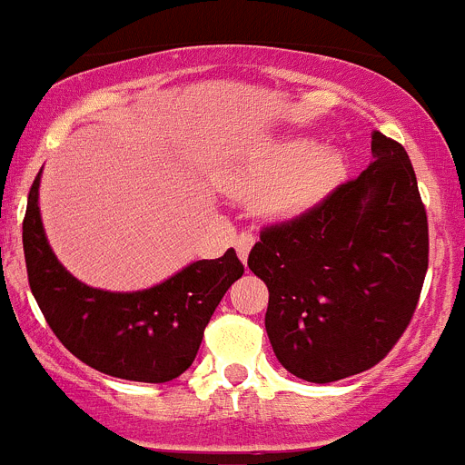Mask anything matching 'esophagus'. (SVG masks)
Segmentation results:
<instances>
[{"label": "esophagus", "mask_w": 465, "mask_h": 465, "mask_svg": "<svg viewBox=\"0 0 465 465\" xmlns=\"http://www.w3.org/2000/svg\"><path fill=\"white\" fill-rule=\"evenodd\" d=\"M233 245H236L238 259L245 263V262H248V257H250V250H252V245H254V236L250 232H242L241 236H236Z\"/></svg>", "instance_id": "esophagus-1"}]
</instances>
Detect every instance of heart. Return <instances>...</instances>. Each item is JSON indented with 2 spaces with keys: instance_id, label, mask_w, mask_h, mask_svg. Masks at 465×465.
Wrapping results in <instances>:
<instances>
[{
  "instance_id": "1",
  "label": "heart",
  "mask_w": 465,
  "mask_h": 465,
  "mask_svg": "<svg viewBox=\"0 0 465 465\" xmlns=\"http://www.w3.org/2000/svg\"><path fill=\"white\" fill-rule=\"evenodd\" d=\"M347 173L345 154L311 136L263 143L223 181L236 199L252 202L266 220H292L320 206Z\"/></svg>"
}]
</instances>
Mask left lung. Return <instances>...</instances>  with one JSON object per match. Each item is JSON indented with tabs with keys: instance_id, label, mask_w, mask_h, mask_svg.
Masks as SVG:
<instances>
[{
	"instance_id": "left-lung-1",
	"label": "left lung",
	"mask_w": 465,
	"mask_h": 465,
	"mask_svg": "<svg viewBox=\"0 0 465 465\" xmlns=\"http://www.w3.org/2000/svg\"><path fill=\"white\" fill-rule=\"evenodd\" d=\"M359 178L263 229L248 266L269 287L266 333L292 375L326 384L373 368L399 341L429 269V224L405 148L373 134Z\"/></svg>"
}]
</instances>
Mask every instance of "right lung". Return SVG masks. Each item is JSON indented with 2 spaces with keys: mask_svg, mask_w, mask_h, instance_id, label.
<instances>
[{
  "mask_svg": "<svg viewBox=\"0 0 465 465\" xmlns=\"http://www.w3.org/2000/svg\"><path fill=\"white\" fill-rule=\"evenodd\" d=\"M41 171L29 190L23 248L29 287L45 322L74 357L99 373L134 382H169L185 373L217 303L242 275L232 248L199 259L139 292L90 287L50 248L39 208Z\"/></svg>",
  "mask_w": 465,
  "mask_h": 465,
  "instance_id": "right-lung-1",
  "label": "right lung"
}]
</instances>
